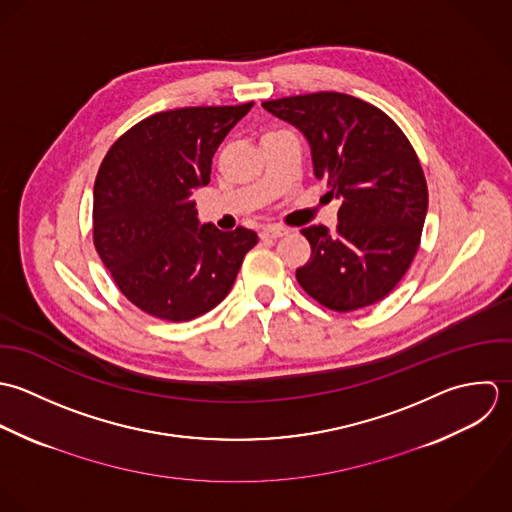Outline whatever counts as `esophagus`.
Here are the masks:
<instances>
[{
	"mask_svg": "<svg viewBox=\"0 0 512 512\" xmlns=\"http://www.w3.org/2000/svg\"><path fill=\"white\" fill-rule=\"evenodd\" d=\"M289 231L285 229V227H277V225H267V227H263L261 229V239H277V237H283V235H287Z\"/></svg>",
	"mask_w": 512,
	"mask_h": 512,
	"instance_id": "34e87169",
	"label": "esophagus"
}]
</instances>
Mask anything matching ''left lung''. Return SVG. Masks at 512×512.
<instances>
[{
    "label": "left lung",
    "mask_w": 512,
    "mask_h": 512,
    "mask_svg": "<svg viewBox=\"0 0 512 512\" xmlns=\"http://www.w3.org/2000/svg\"><path fill=\"white\" fill-rule=\"evenodd\" d=\"M299 128L312 168L342 202L332 233L310 225L312 247L297 281L338 312L382 301L406 275L427 213V184L398 124L380 108L342 93H312L263 103Z\"/></svg>",
    "instance_id": "1"
}]
</instances>
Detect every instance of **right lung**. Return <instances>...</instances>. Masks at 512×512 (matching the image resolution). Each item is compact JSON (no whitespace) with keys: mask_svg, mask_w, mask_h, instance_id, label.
<instances>
[{"mask_svg":"<svg viewBox=\"0 0 512 512\" xmlns=\"http://www.w3.org/2000/svg\"><path fill=\"white\" fill-rule=\"evenodd\" d=\"M188 106L152 114L104 156L93 204V237L120 293L140 310L186 322L231 291L255 231L200 223L194 192L209 184L211 158L251 110Z\"/></svg>","mask_w":512,"mask_h":512,"instance_id":"right-lung-1","label":"right lung"}]
</instances>
